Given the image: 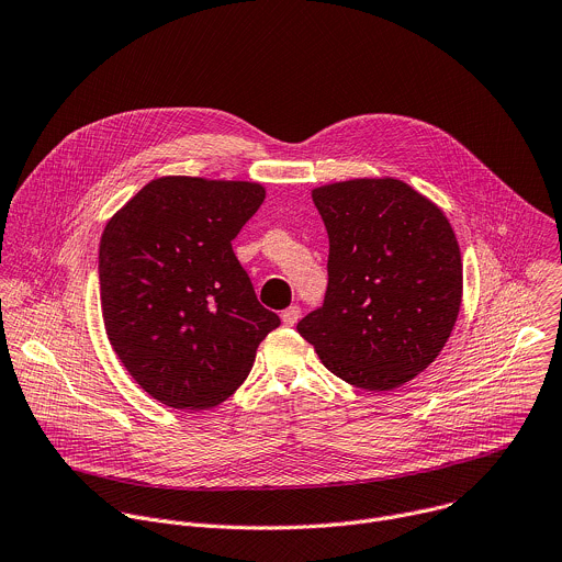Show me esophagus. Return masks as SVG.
Returning a JSON list of instances; mask_svg holds the SVG:
<instances>
[{
  "mask_svg": "<svg viewBox=\"0 0 562 562\" xmlns=\"http://www.w3.org/2000/svg\"><path fill=\"white\" fill-rule=\"evenodd\" d=\"M299 316H301V310H299L296 305H290L288 310L281 312V321H283V325H288V327H292V325L299 321Z\"/></svg>",
  "mask_w": 562,
  "mask_h": 562,
  "instance_id": "1",
  "label": "esophagus"
}]
</instances>
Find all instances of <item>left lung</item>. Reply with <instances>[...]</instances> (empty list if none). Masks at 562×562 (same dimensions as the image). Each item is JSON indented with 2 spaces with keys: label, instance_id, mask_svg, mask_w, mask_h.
Segmentation results:
<instances>
[{
  "label": "left lung",
  "instance_id": "left-lung-1",
  "mask_svg": "<svg viewBox=\"0 0 562 562\" xmlns=\"http://www.w3.org/2000/svg\"><path fill=\"white\" fill-rule=\"evenodd\" d=\"M329 237L327 292L296 329L346 383L387 392L445 348L463 299L450 221L401 179H350L312 190Z\"/></svg>",
  "mask_w": 562,
  "mask_h": 562
}]
</instances>
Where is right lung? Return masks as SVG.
<instances>
[{
    "mask_svg": "<svg viewBox=\"0 0 562 562\" xmlns=\"http://www.w3.org/2000/svg\"><path fill=\"white\" fill-rule=\"evenodd\" d=\"M263 199L257 181L168 175L105 223L99 296L108 341L168 407L196 412L233 396L281 325L233 250Z\"/></svg>",
    "mask_w": 562,
    "mask_h": 562,
    "instance_id": "1",
    "label": "right lung"
}]
</instances>
